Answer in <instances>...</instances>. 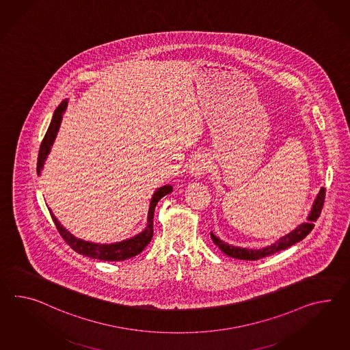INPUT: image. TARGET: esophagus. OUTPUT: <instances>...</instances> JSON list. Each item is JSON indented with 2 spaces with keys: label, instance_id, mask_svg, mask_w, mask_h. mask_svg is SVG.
Returning a JSON list of instances; mask_svg holds the SVG:
<instances>
[{
  "label": "esophagus",
  "instance_id": "1",
  "mask_svg": "<svg viewBox=\"0 0 350 350\" xmlns=\"http://www.w3.org/2000/svg\"><path fill=\"white\" fill-rule=\"evenodd\" d=\"M207 168H208V162H207L205 155H202V154L197 155L196 158L191 163V167H189L191 174L195 176V177H201L202 174H205Z\"/></svg>",
  "mask_w": 350,
  "mask_h": 350
}]
</instances>
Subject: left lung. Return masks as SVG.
<instances>
[{
	"instance_id": "obj_1",
	"label": "left lung",
	"mask_w": 350,
	"mask_h": 350,
	"mask_svg": "<svg viewBox=\"0 0 350 350\" xmlns=\"http://www.w3.org/2000/svg\"><path fill=\"white\" fill-rule=\"evenodd\" d=\"M325 192H326V189L324 187L320 189L319 195L316 197L314 206H312V210H311L310 216L307 219L308 221L305 222V224H301L297 229H295L288 235L280 239L273 245L254 250V249L229 245V244L224 243L220 239L216 238L213 232H211V239H213V243L221 249V252H224L226 256H232V258L244 259V260H258V259H262V258H265V256H272V254L280 252V250H284V249L290 247L291 245L299 243V240L306 238L307 235L311 232V230L314 229V222L317 220V217L320 216L321 210H323V206H324L325 202Z\"/></svg>"
}]
</instances>
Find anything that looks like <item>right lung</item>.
I'll return each mask as SVG.
<instances>
[{
    "mask_svg": "<svg viewBox=\"0 0 350 350\" xmlns=\"http://www.w3.org/2000/svg\"><path fill=\"white\" fill-rule=\"evenodd\" d=\"M66 106H67V101H63L57 107V110L54 111L51 125L48 128V131H46L43 142H42L40 149H39L38 167H36V172L38 173H40V171H42L44 161H45L46 155H48L49 150H51V145L53 144L54 137L57 135V131L59 129L60 120H62L63 111L66 110ZM172 189H173L172 186H164V187L159 188L154 193L152 202H150V207H149L148 226H146V229L143 232H140L139 235L134 237L133 239H129V240L121 241V243H116V244H110V245L105 244V245H101V244H94V243H88V241L81 240V239L75 238L70 232H68L60 225L54 215H51V219H53V222H54L57 230L59 232L60 237L68 244L69 247H72L75 252L79 253V254L90 256V258H94V259H100V260H109V262L125 260V259L133 258V256H137L139 253H142L144 250V247L150 243V240L153 238V217L155 206H157L158 201L162 197L171 193Z\"/></svg>",
    "mask_w": 350,
    "mask_h": 350,
    "instance_id": "1",
    "label": "right lung"
}]
</instances>
